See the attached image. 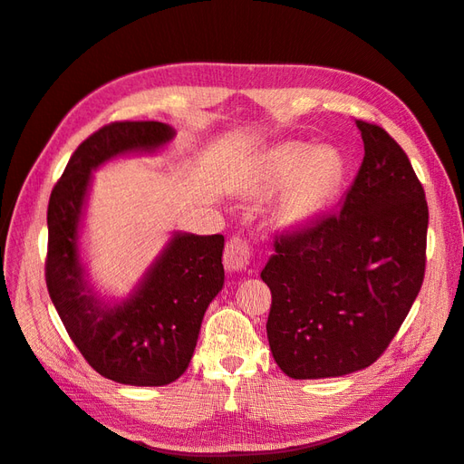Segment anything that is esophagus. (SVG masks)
<instances>
[{
  "label": "esophagus",
  "mask_w": 464,
  "mask_h": 464,
  "mask_svg": "<svg viewBox=\"0 0 464 464\" xmlns=\"http://www.w3.org/2000/svg\"><path fill=\"white\" fill-rule=\"evenodd\" d=\"M252 264V248L242 238H230L224 250V266L228 272H244Z\"/></svg>",
  "instance_id": "34e87169"
}]
</instances>
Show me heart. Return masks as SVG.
Here are the masks:
<instances>
[{
  "label": "heart",
  "mask_w": 464,
  "mask_h": 464,
  "mask_svg": "<svg viewBox=\"0 0 464 464\" xmlns=\"http://www.w3.org/2000/svg\"><path fill=\"white\" fill-rule=\"evenodd\" d=\"M340 178V162L330 150H314L304 141H286L264 156L260 188L282 190L276 220L282 226H302L323 212Z\"/></svg>",
  "instance_id": "obj_1"
}]
</instances>
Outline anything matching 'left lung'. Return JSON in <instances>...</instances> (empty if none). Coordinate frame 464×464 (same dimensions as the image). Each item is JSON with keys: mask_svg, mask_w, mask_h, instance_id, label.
<instances>
[{"mask_svg": "<svg viewBox=\"0 0 464 464\" xmlns=\"http://www.w3.org/2000/svg\"><path fill=\"white\" fill-rule=\"evenodd\" d=\"M364 160L340 210L274 240L260 272L272 292L268 343L296 381L371 366L419 296L429 206L386 131L356 120Z\"/></svg>", "mask_w": 464, "mask_h": 464, "instance_id": "1", "label": "left lung"}]
</instances>
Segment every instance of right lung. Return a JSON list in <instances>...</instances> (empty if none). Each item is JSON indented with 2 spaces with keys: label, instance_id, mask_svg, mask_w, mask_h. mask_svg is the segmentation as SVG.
<instances>
[{
  "label": "right lung",
  "instance_id": "1",
  "mask_svg": "<svg viewBox=\"0 0 464 464\" xmlns=\"http://www.w3.org/2000/svg\"><path fill=\"white\" fill-rule=\"evenodd\" d=\"M162 121H113L82 141L47 206L45 282L88 364L113 382L164 386L192 361L206 308L224 286V236L174 232L136 288L108 300L82 260L80 232L93 178L113 158L154 154L174 140Z\"/></svg>",
  "mask_w": 464,
  "mask_h": 464
}]
</instances>
